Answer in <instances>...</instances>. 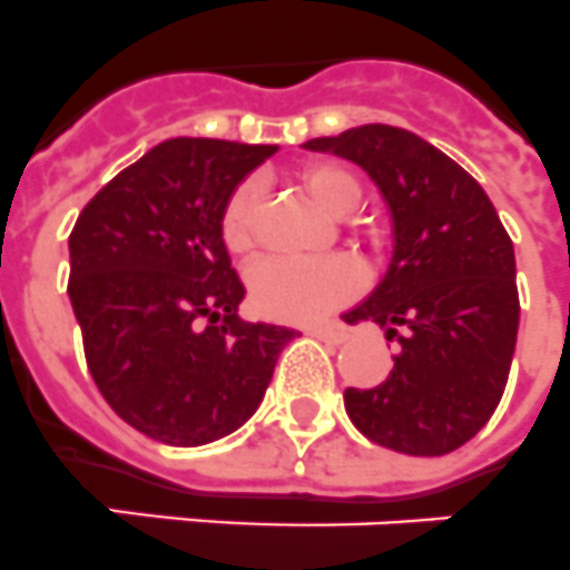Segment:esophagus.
Listing matches in <instances>:
<instances>
[{
	"label": "esophagus",
	"mask_w": 570,
	"mask_h": 570,
	"mask_svg": "<svg viewBox=\"0 0 570 570\" xmlns=\"http://www.w3.org/2000/svg\"><path fill=\"white\" fill-rule=\"evenodd\" d=\"M309 333L327 344H344L347 338H351L347 327H342V324H318V327H309Z\"/></svg>",
	"instance_id": "obj_1"
}]
</instances>
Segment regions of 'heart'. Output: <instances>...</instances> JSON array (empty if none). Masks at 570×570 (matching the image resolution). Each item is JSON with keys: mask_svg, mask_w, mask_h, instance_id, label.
Instances as JSON below:
<instances>
[{"mask_svg": "<svg viewBox=\"0 0 570 570\" xmlns=\"http://www.w3.org/2000/svg\"><path fill=\"white\" fill-rule=\"evenodd\" d=\"M298 179L315 203L336 217L351 214L365 196L356 174L342 165H330V161L307 165ZM261 181L246 179L228 194L226 205L219 212V237L234 257L246 261L261 246ZM362 286H365V272L347 255L309 257V261L272 257V261H263L248 277V293H252L255 307L263 315L281 318V322L322 318L330 309L356 298Z\"/></svg>", "mask_w": 570, "mask_h": 570, "instance_id": "obj_1", "label": "heart"}]
</instances>
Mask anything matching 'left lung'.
Instances as JSON below:
<instances>
[{"label": "left lung", "instance_id": "1", "mask_svg": "<svg viewBox=\"0 0 570 570\" xmlns=\"http://www.w3.org/2000/svg\"><path fill=\"white\" fill-rule=\"evenodd\" d=\"M356 161L394 219V257L371 298L344 315L400 344L376 389H347L358 432L403 455L438 458L475 438L504 394L519 333L510 234L484 188L446 153L389 124L307 141Z\"/></svg>", "mask_w": 570, "mask_h": 570}]
</instances>
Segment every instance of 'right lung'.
I'll list each match as a JSON object with an SVG mask.
<instances>
[{
	"mask_svg": "<svg viewBox=\"0 0 570 570\" xmlns=\"http://www.w3.org/2000/svg\"><path fill=\"white\" fill-rule=\"evenodd\" d=\"M275 145L170 138L107 181L69 234V298L109 409L167 446H203L261 405L295 330L248 324L219 212Z\"/></svg>",
	"mask_w": 570,
	"mask_h": 570,
	"instance_id": "obj_1",
	"label": "right lung"
}]
</instances>
